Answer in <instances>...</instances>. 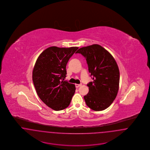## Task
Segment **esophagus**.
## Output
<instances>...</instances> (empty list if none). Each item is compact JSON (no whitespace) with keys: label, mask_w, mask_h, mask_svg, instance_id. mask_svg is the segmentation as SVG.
<instances>
[{"label":"esophagus","mask_w":150,"mask_h":150,"mask_svg":"<svg viewBox=\"0 0 150 150\" xmlns=\"http://www.w3.org/2000/svg\"><path fill=\"white\" fill-rule=\"evenodd\" d=\"M81 86V84H75V86L76 88H78L79 87H80V86Z\"/></svg>","instance_id":"esophagus-1"}]
</instances>
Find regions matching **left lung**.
<instances>
[{"mask_svg":"<svg viewBox=\"0 0 150 150\" xmlns=\"http://www.w3.org/2000/svg\"><path fill=\"white\" fill-rule=\"evenodd\" d=\"M76 53L86 58L93 81L87 86L89 92L84 96L86 105L94 111H102L114 100L119 90L120 72L112 56L98 44L82 47Z\"/></svg>","mask_w":150,"mask_h":150,"instance_id":"1","label":"left lung"}]
</instances>
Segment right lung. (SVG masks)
I'll list each match as a JSON object with an SVG mask.
<instances>
[{
  "mask_svg": "<svg viewBox=\"0 0 150 150\" xmlns=\"http://www.w3.org/2000/svg\"><path fill=\"white\" fill-rule=\"evenodd\" d=\"M78 47H50L38 58L33 81L38 96L49 107L60 111L69 106L75 92L74 84L64 81L66 64Z\"/></svg>",
  "mask_w": 150,
  "mask_h": 150,
  "instance_id": "add662e5",
  "label": "right lung"
}]
</instances>
